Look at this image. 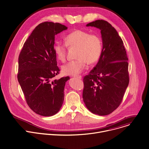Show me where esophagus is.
<instances>
[{"label":"esophagus","instance_id":"34e87169","mask_svg":"<svg viewBox=\"0 0 149 149\" xmlns=\"http://www.w3.org/2000/svg\"><path fill=\"white\" fill-rule=\"evenodd\" d=\"M74 77H75V78H79V79H81L82 78V77L81 75H78V76H74Z\"/></svg>","mask_w":149,"mask_h":149}]
</instances>
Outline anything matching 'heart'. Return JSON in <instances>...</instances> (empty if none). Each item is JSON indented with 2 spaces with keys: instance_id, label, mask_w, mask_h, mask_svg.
<instances>
[{
  "instance_id": "heart-1",
  "label": "heart",
  "mask_w": 149,
  "mask_h": 149,
  "mask_svg": "<svg viewBox=\"0 0 149 149\" xmlns=\"http://www.w3.org/2000/svg\"><path fill=\"white\" fill-rule=\"evenodd\" d=\"M65 42H56L54 46L55 54L59 60L64 62L67 58V48L77 47L75 60L70 61L63 68V72L67 75H77L85 69L86 63L92 65L100 58L103 43L101 37L96 34L75 30L65 37Z\"/></svg>"
}]
</instances>
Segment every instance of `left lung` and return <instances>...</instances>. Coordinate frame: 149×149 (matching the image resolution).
Returning a JSON list of instances; mask_svg holds the SVG:
<instances>
[{
	"label": "left lung",
	"mask_w": 149,
	"mask_h": 149,
	"mask_svg": "<svg viewBox=\"0 0 149 149\" xmlns=\"http://www.w3.org/2000/svg\"><path fill=\"white\" fill-rule=\"evenodd\" d=\"M86 26L101 30L103 48L96 65L84 77L83 100L92 113L107 115L120 105L129 85L128 58L122 38L110 23L97 20Z\"/></svg>",
	"instance_id": "left-lung-1"
}]
</instances>
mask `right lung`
Here are the masks:
<instances>
[{"instance_id": "add662e5", "label": "right lung", "mask_w": 149, "mask_h": 149, "mask_svg": "<svg viewBox=\"0 0 149 149\" xmlns=\"http://www.w3.org/2000/svg\"><path fill=\"white\" fill-rule=\"evenodd\" d=\"M67 29L59 23L39 24L24 43L19 56L17 79L26 102L36 113L56 114L62 107L69 77L53 79L60 71L54 50L55 36Z\"/></svg>"}]
</instances>
